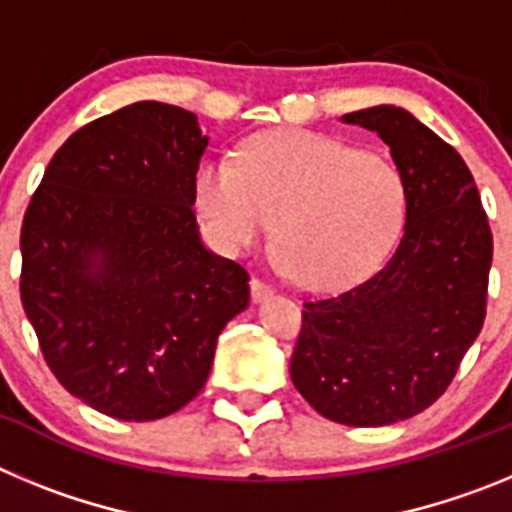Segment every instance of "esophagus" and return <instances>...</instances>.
Segmentation results:
<instances>
[{
  "label": "esophagus",
  "instance_id": "34e87169",
  "mask_svg": "<svg viewBox=\"0 0 512 512\" xmlns=\"http://www.w3.org/2000/svg\"><path fill=\"white\" fill-rule=\"evenodd\" d=\"M274 295V287L266 282H261V279H251V297L253 302H264L269 300V297Z\"/></svg>",
  "mask_w": 512,
  "mask_h": 512
}]
</instances>
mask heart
<instances>
[{"mask_svg":"<svg viewBox=\"0 0 512 512\" xmlns=\"http://www.w3.org/2000/svg\"><path fill=\"white\" fill-rule=\"evenodd\" d=\"M194 202L230 256L266 241L310 289H336L374 269L405 223V184L390 161L330 135L279 130L253 138L235 164L207 158Z\"/></svg>","mask_w":512,"mask_h":512,"instance_id":"obj_1","label":"heart"}]
</instances>
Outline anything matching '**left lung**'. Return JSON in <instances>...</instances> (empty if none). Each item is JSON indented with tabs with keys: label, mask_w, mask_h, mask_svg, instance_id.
<instances>
[{
	"label": "left lung",
	"mask_w": 512,
	"mask_h": 512,
	"mask_svg": "<svg viewBox=\"0 0 512 512\" xmlns=\"http://www.w3.org/2000/svg\"><path fill=\"white\" fill-rule=\"evenodd\" d=\"M390 146L405 233L390 261L305 302L289 377L323 418L390 425L438 400L485 323L492 233L464 158L395 104L341 117Z\"/></svg>",
	"instance_id": "obj_1"
}]
</instances>
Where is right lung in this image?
I'll use <instances>...</instances> for the list:
<instances>
[{
	"mask_svg": "<svg viewBox=\"0 0 512 512\" xmlns=\"http://www.w3.org/2000/svg\"><path fill=\"white\" fill-rule=\"evenodd\" d=\"M194 112L135 102L76 130L20 230V297L58 382L117 420H158L200 395L217 336L251 300L248 271L207 251Z\"/></svg>",
	"mask_w": 512,
	"mask_h": 512,
	"instance_id": "obj_1",
	"label": "right lung"
}]
</instances>
